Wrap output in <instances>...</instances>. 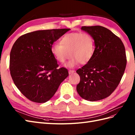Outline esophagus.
<instances>
[{
    "label": "esophagus",
    "instance_id": "obj_1",
    "mask_svg": "<svg viewBox=\"0 0 135 135\" xmlns=\"http://www.w3.org/2000/svg\"><path fill=\"white\" fill-rule=\"evenodd\" d=\"M74 72H75V71L74 70H69V74L73 73H74Z\"/></svg>",
    "mask_w": 135,
    "mask_h": 135
}]
</instances>
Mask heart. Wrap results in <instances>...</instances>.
Returning a JSON list of instances; mask_svg holds the SVG:
<instances>
[{"mask_svg": "<svg viewBox=\"0 0 135 135\" xmlns=\"http://www.w3.org/2000/svg\"><path fill=\"white\" fill-rule=\"evenodd\" d=\"M51 52L62 64L71 56L66 66L73 68L79 62L85 64L91 60L94 52V41L92 36L85 32L69 33L60 39V44L52 46Z\"/></svg>", "mask_w": 135, "mask_h": 135, "instance_id": "b5f03b06", "label": "heart"}]
</instances>
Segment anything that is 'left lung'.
I'll use <instances>...</instances> for the list:
<instances>
[{"mask_svg": "<svg viewBox=\"0 0 135 135\" xmlns=\"http://www.w3.org/2000/svg\"><path fill=\"white\" fill-rule=\"evenodd\" d=\"M81 30L92 36L95 48L91 60L76 71L80 76L76 91L85 100H99L110 96L121 81L127 64L125 47L105 27L83 26Z\"/></svg>", "mask_w": 135, "mask_h": 135, "instance_id": "8db88e82", "label": "left lung"}]
</instances>
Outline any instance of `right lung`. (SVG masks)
I'll return each instance as SVG.
<instances>
[{
	"label": "right lung",
	"instance_id": "1",
	"mask_svg": "<svg viewBox=\"0 0 135 135\" xmlns=\"http://www.w3.org/2000/svg\"><path fill=\"white\" fill-rule=\"evenodd\" d=\"M70 29L36 31L17 39L10 53L9 70L15 85L27 99L45 103L68 77L51 52L53 44Z\"/></svg>",
	"mask_w": 135,
	"mask_h": 135
}]
</instances>
